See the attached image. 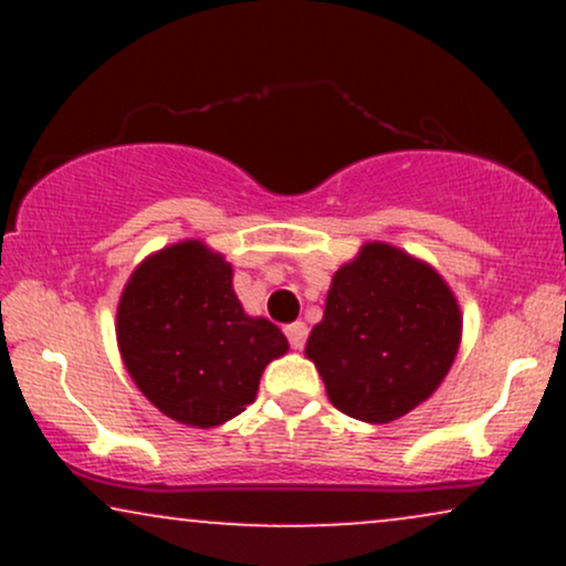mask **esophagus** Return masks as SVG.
<instances>
[{
	"label": "esophagus",
	"mask_w": 566,
	"mask_h": 566,
	"mask_svg": "<svg viewBox=\"0 0 566 566\" xmlns=\"http://www.w3.org/2000/svg\"><path fill=\"white\" fill-rule=\"evenodd\" d=\"M284 335H287V340H290L292 348L301 350L305 346V337H308V327H305L303 322L287 324V327H284Z\"/></svg>",
	"instance_id": "obj_1"
}]
</instances>
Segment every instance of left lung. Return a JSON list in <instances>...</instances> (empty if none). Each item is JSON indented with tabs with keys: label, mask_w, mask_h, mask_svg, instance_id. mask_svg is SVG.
Instances as JSON below:
<instances>
[{
	"label": "left lung",
	"mask_w": 566,
	"mask_h": 566,
	"mask_svg": "<svg viewBox=\"0 0 566 566\" xmlns=\"http://www.w3.org/2000/svg\"><path fill=\"white\" fill-rule=\"evenodd\" d=\"M460 343V308L437 271L373 242L343 265L305 356L348 418L391 423L439 388Z\"/></svg>",
	"instance_id": "8db88e82"
}]
</instances>
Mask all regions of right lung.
Masks as SVG:
<instances>
[{"label":"right lung","instance_id":"add662e5","mask_svg":"<svg viewBox=\"0 0 566 566\" xmlns=\"http://www.w3.org/2000/svg\"><path fill=\"white\" fill-rule=\"evenodd\" d=\"M116 340L146 399L199 428L244 412L265 365L287 350L276 324L244 314L231 265L199 242L167 247L138 265L122 292Z\"/></svg>","mask_w":566,"mask_h":566}]
</instances>
